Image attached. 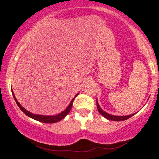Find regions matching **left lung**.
I'll use <instances>...</instances> for the list:
<instances>
[{"mask_svg":"<svg viewBox=\"0 0 159 159\" xmlns=\"http://www.w3.org/2000/svg\"><path fill=\"white\" fill-rule=\"evenodd\" d=\"M96 105H97V109L98 111L100 113V114H102L104 117H105L107 120H112V121H123V120H125L129 118L132 117L133 115H134L135 114H132L130 115H126V116H115V115H112L110 114H107V113L104 111L98 105V102L97 101V98H96Z\"/></svg>","mask_w":159,"mask_h":159,"instance_id":"1","label":"left lung"}]
</instances>
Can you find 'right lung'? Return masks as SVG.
<instances>
[{"mask_svg": "<svg viewBox=\"0 0 159 159\" xmlns=\"http://www.w3.org/2000/svg\"><path fill=\"white\" fill-rule=\"evenodd\" d=\"M12 96H13V98H14V99H15L16 104H17L18 106L19 107V108L22 111V112L25 113V114H26L27 116H29V117L32 118V119H34L35 120H37V121H39V122H42V123H57V122L61 121L62 119H63V118H64L65 116L69 114L71 109H72V104H73V101H74L75 98L76 96L78 95V93H77L75 96V97L72 98V100L71 101V102L69 103L68 107H67L66 108L65 110L63 111V112L60 113V114H58L57 115H53V116H47V115H40V114H33V113H30V111H27L26 109L24 108V107L21 106V104H20L19 102H18V100L16 99L15 95H14V93H13V91H12Z\"/></svg>", "mask_w": 159, "mask_h": 159, "instance_id": "obj_1", "label": "right lung"}]
</instances>
